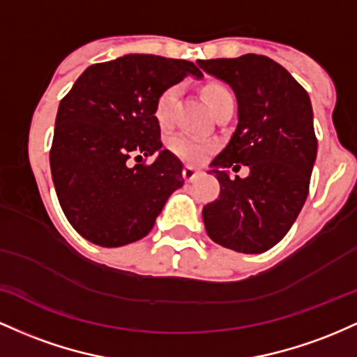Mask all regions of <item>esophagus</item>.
<instances>
[{
    "label": "esophagus",
    "instance_id": "obj_1",
    "mask_svg": "<svg viewBox=\"0 0 357 357\" xmlns=\"http://www.w3.org/2000/svg\"><path fill=\"white\" fill-rule=\"evenodd\" d=\"M182 175H183V178L187 180V182H194V180L200 175V172L195 167L185 165V167H183V170H182Z\"/></svg>",
    "mask_w": 357,
    "mask_h": 357
}]
</instances>
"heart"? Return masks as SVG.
<instances>
[{"label": "heart", "mask_w": 357, "mask_h": 357, "mask_svg": "<svg viewBox=\"0 0 357 357\" xmlns=\"http://www.w3.org/2000/svg\"><path fill=\"white\" fill-rule=\"evenodd\" d=\"M180 94L178 86L168 87L158 96L157 102H155V119L160 126H168L174 118V109L175 104H177ZM204 98H206L207 104H209L211 109H214L219 102H222L224 99L232 98L231 92L221 84H207L204 87ZM215 143L211 139L204 138H195V136L189 135H177L170 139V150L172 153L177 155L178 158L185 160V162L197 163L202 162L204 158H207L214 151Z\"/></svg>", "instance_id": "obj_1"}]
</instances>
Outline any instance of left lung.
<instances>
[{"mask_svg": "<svg viewBox=\"0 0 357 357\" xmlns=\"http://www.w3.org/2000/svg\"><path fill=\"white\" fill-rule=\"evenodd\" d=\"M199 67L229 84L238 101V126L211 163L221 192L202 209L206 231L238 253H263L282 241L308 195L317 157L310 98L265 55L200 60ZM238 162L250 167L246 179L227 174Z\"/></svg>", "mask_w": 357, "mask_h": 357, "instance_id": "1", "label": "left lung"}]
</instances>
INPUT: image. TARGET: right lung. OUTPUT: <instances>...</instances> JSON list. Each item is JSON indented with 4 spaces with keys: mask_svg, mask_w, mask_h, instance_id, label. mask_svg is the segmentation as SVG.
<instances>
[{
    "mask_svg": "<svg viewBox=\"0 0 357 357\" xmlns=\"http://www.w3.org/2000/svg\"><path fill=\"white\" fill-rule=\"evenodd\" d=\"M192 62L130 54L94 63L60 101L50 148L55 192L67 221L87 241L118 248L145 238L172 192L182 162L163 150L155 102L187 75ZM153 164L129 165V158Z\"/></svg>",
    "mask_w": 357,
    "mask_h": 357,
    "instance_id": "right-lung-1",
    "label": "right lung"
}]
</instances>
